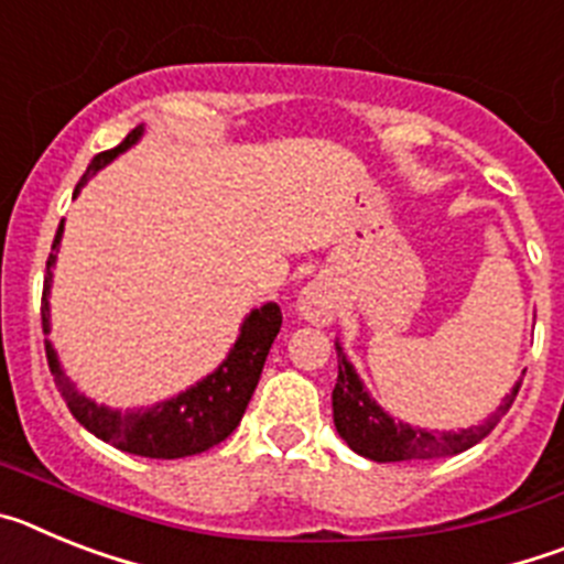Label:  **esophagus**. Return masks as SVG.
Here are the masks:
<instances>
[{"mask_svg": "<svg viewBox=\"0 0 564 564\" xmlns=\"http://www.w3.org/2000/svg\"><path fill=\"white\" fill-rule=\"evenodd\" d=\"M336 307H338L336 293H333V288L327 285V282H322V279H313V282H307V285L299 291V299H296L299 316H305L307 322H313V325H330Z\"/></svg>", "mask_w": 564, "mask_h": 564, "instance_id": "34e87169", "label": "esophagus"}]
</instances>
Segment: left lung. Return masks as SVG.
Here are the masks:
<instances>
[{
  "mask_svg": "<svg viewBox=\"0 0 564 564\" xmlns=\"http://www.w3.org/2000/svg\"><path fill=\"white\" fill-rule=\"evenodd\" d=\"M338 352V378L333 387V423L341 441L350 446L356 455L370 457L376 463H398V460H435V457L460 455V452L471 449L475 443H480L488 432L495 430L500 417L511 410L517 392H520V381L511 387L497 412L486 417L480 426H468V430L457 432H437L423 430V426H412V423L395 421L390 412H383L378 406L376 398L367 392L361 376L350 364V358L344 356V347L336 341Z\"/></svg>",
  "mask_w": 564,
  "mask_h": 564,
  "instance_id": "obj_1",
  "label": "left lung"
}]
</instances>
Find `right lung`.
Returning <instances> with one entry per match:
<instances>
[{
    "label": "right lung",
    "mask_w": 564,
    "mask_h": 564,
    "mask_svg": "<svg viewBox=\"0 0 564 564\" xmlns=\"http://www.w3.org/2000/svg\"><path fill=\"white\" fill-rule=\"evenodd\" d=\"M143 127H134L132 132L123 138L109 152H101L93 158L84 177L78 181L76 194L84 188V183L93 174L101 172L107 163H112L118 154L132 149L141 141ZM64 220L58 223L56 239H53V251L47 257V276H44V293H42V327L44 336L50 333V288H53V268H56L58 246H62ZM279 327H282V311L276 302H265L262 307H253L242 325H239V336L228 356L214 372H208L203 381L192 383L188 390L177 392L174 398L154 403L149 410H112L96 403L84 392L76 390V383L69 381L62 370L56 347L44 338V350H47L50 372L56 378V387L62 398L67 401L69 412L82 423L84 430L101 437L104 443H112L115 449L129 452V455L154 457V460H177V457L200 455V452L212 449L220 441H226L234 430L239 426L246 406L251 401L253 390H257L262 367H265L268 350H271L273 338H276Z\"/></svg>",
    "instance_id": "add662e5"
}]
</instances>
